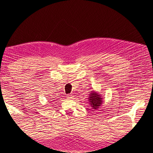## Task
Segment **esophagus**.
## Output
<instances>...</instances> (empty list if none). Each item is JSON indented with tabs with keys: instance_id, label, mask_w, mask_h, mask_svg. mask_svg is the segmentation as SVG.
<instances>
[{
	"instance_id": "34e87169",
	"label": "esophagus",
	"mask_w": 153,
	"mask_h": 153,
	"mask_svg": "<svg viewBox=\"0 0 153 153\" xmlns=\"http://www.w3.org/2000/svg\"><path fill=\"white\" fill-rule=\"evenodd\" d=\"M67 97H68V98H73V95H68Z\"/></svg>"
}]
</instances>
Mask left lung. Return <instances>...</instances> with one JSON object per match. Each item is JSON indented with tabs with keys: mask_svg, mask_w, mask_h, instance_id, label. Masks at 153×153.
Returning a JSON list of instances; mask_svg holds the SVG:
<instances>
[{
	"mask_svg": "<svg viewBox=\"0 0 153 153\" xmlns=\"http://www.w3.org/2000/svg\"><path fill=\"white\" fill-rule=\"evenodd\" d=\"M91 93L89 94V102L93 109H98L103 103V98L98 93H96L95 91H91Z\"/></svg>",
	"mask_w": 153,
	"mask_h": 153,
	"instance_id": "1",
	"label": "left lung"
}]
</instances>
